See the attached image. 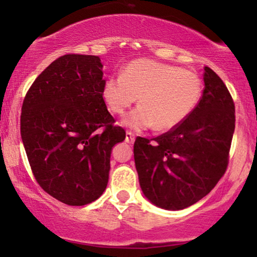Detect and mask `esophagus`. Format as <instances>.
Segmentation results:
<instances>
[{"label":"esophagus","mask_w":257,"mask_h":257,"mask_svg":"<svg viewBox=\"0 0 257 257\" xmlns=\"http://www.w3.org/2000/svg\"><path fill=\"white\" fill-rule=\"evenodd\" d=\"M125 141L128 144L134 143V141H135V134H134V133L126 131V133H125Z\"/></svg>","instance_id":"obj_1"}]
</instances>
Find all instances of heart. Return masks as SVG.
I'll return each instance as SVG.
<instances>
[{"label":"heart","mask_w":257,"mask_h":257,"mask_svg":"<svg viewBox=\"0 0 257 257\" xmlns=\"http://www.w3.org/2000/svg\"><path fill=\"white\" fill-rule=\"evenodd\" d=\"M202 81L198 75L150 59L129 63L120 76H111L102 87V98L113 114L123 116L139 104L123 123L133 129L168 132L181 124L199 104Z\"/></svg>","instance_id":"1"}]
</instances>
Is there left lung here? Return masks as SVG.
Segmentation results:
<instances>
[{"instance_id":"8db88e82","label":"left lung","mask_w":257,"mask_h":257,"mask_svg":"<svg viewBox=\"0 0 257 257\" xmlns=\"http://www.w3.org/2000/svg\"><path fill=\"white\" fill-rule=\"evenodd\" d=\"M204 71L205 87L192 113L172 131L134 143L141 190L167 210H181L205 197L228 166L234 102L222 79L210 67Z\"/></svg>"}]
</instances>
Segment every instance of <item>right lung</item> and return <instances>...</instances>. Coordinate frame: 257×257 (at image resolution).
<instances>
[{"label":"right lung","mask_w":257,"mask_h":257,"mask_svg":"<svg viewBox=\"0 0 257 257\" xmlns=\"http://www.w3.org/2000/svg\"><path fill=\"white\" fill-rule=\"evenodd\" d=\"M95 55L66 54L35 79L23 101L20 133L38 185L67 205L104 193L112 147L125 139L102 98Z\"/></svg>","instance_id":"add662e5"}]
</instances>
